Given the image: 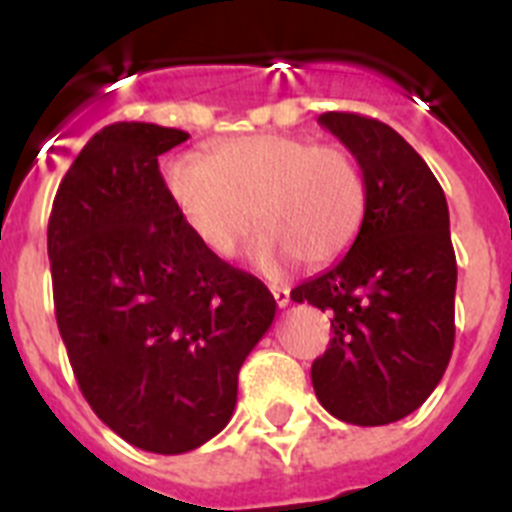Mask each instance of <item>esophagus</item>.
<instances>
[{
	"mask_svg": "<svg viewBox=\"0 0 512 512\" xmlns=\"http://www.w3.org/2000/svg\"><path fill=\"white\" fill-rule=\"evenodd\" d=\"M271 295H274V300H277L279 307H287L289 302V289L287 287H271Z\"/></svg>",
	"mask_w": 512,
	"mask_h": 512,
	"instance_id": "obj_1",
	"label": "esophagus"
}]
</instances>
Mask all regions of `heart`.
Here are the masks:
<instances>
[{"mask_svg": "<svg viewBox=\"0 0 512 512\" xmlns=\"http://www.w3.org/2000/svg\"><path fill=\"white\" fill-rule=\"evenodd\" d=\"M164 187L194 241L212 256H233L259 223L264 230L251 256L264 269L292 256L305 266L341 259L366 212V179L354 153L284 133L223 140L207 161L171 158Z\"/></svg>", "mask_w": 512, "mask_h": 512, "instance_id": "heart-1", "label": "heart"}]
</instances>
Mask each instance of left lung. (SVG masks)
Here are the masks:
<instances>
[{
  "label": "left lung",
  "mask_w": 512,
  "mask_h": 512,
  "mask_svg": "<svg viewBox=\"0 0 512 512\" xmlns=\"http://www.w3.org/2000/svg\"><path fill=\"white\" fill-rule=\"evenodd\" d=\"M354 153L366 212L338 264L292 289L330 315L333 341L312 361V387L333 418L387 425L418 410L454 348L456 256L449 205L397 130L354 112L318 117Z\"/></svg>",
  "instance_id": "1"
}]
</instances>
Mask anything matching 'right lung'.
<instances>
[{
  "mask_svg": "<svg viewBox=\"0 0 512 512\" xmlns=\"http://www.w3.org/2000/svg\"><path fill=\"white\" fill-rule=\"evenodd\" d=\"M189 133L115 122L63 176L48 220L61 338L104 425L153 454H184L223 431L238 372L277 302L194 241L158 156Z\"/></svg>",
  "mask_w": 512,
  "mask_h": 512,
  "instance_id": "obj_1",
  "label": "right lung"
}]
</instances>
